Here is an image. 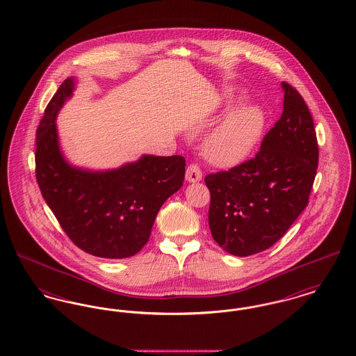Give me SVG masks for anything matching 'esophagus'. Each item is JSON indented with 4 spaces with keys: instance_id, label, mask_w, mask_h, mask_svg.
Returning <instances> with one entry per match:
<instances>
[{
    "instance_id": "1",
    "label": "esophagus",
    "mask_w": 356,
    "mask_h": 356,
    "mask_svg": "<svg viewBox=\"0 0 356 356\" xmlns=\"http://www.w3.org/2000/svg\"><path fill=\"white\" fill-rule=\"evenodd\" d=\"M203 177V172L200 170V167L197 164H189L186 172V181L189 183H196L200 181Z\"/></svg>"
}]
</instances>
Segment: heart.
<instances>
[{
	"label": "heart",
	"instance_id": "1",
	"mask_svg": "<svg viewBox=\"0 0 356 356\" xmlns=\"http://www.w3.org/2000/svg\"><path fill=\"white\" fill-rule=\"evenodd\" d=\"M264 124V113L257 106H236L204 137L205 157L218 165H235L243 161L260 140Z\"/></svg>",
	"mask_w": 356,
	"mask_h": 356
}]
</instances>
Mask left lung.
<instances>
[{"label":"left lung","mask_w":356,"mask_h":356,"mask_svg":"<svg viewBox=\"0 0 356 356\" xmlns=\"http://www.w3.org/2000/svg\"><path fill=\"white\" fill-rule=\"evenodd\" d=\"M282 118L254 157L205 176L211 234L224 251L250 256L268 250L303 212L318 170L314 120L300 93L282 83Z\"/></svg>","instance_id":"1"}]
</instances>
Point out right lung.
Wrapping results in <instances>:
<instances>
[{
  "label": "right lung",
  "mask_w": 356,
  "mask_h": 356,
  "mask_svg": "<svg viewBox=\"0 0 356 356\" xmlns=\"http://www.w3.org/2000/svg\"><path fill=\"white\" fill-rule=\"evenodd\" d=\"M73 89L69 77L51 97L37 128V183L79 248L105 259L134 256L147 244L161 205L183 186L186 159L145 154L105 172L69 165L58 147L54 121Z\"/></svg>",
  "instance_id": "obj_1"
}]
</instances>
